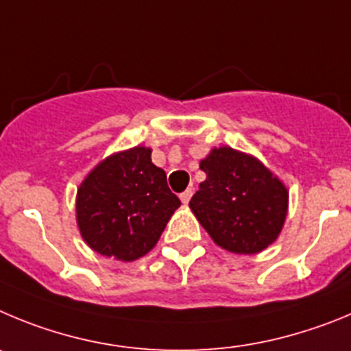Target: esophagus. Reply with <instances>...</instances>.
<instances>
[{
    "label": "esophagus",
    "instance_id": "34e87169",
    "mask_svg": "<svg viewBox=\"0 0 351 351\" xmlns=\"http://www.w3.org/2000/svg\"><path fill=\"white\" fill-rule=\"evenodd\" d=\"M192 194H194V192H192V189H187V191H185V192H182V194H180V199H182V203L187 204L189 201H191Z\"/></svg>",
    "mask_w": 351,
    "mask_h": 351
}]
</instances>
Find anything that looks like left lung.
Listing matches in <instances>:
<instances>
[{"mask_svg":"<svg viewBox=\"0 0 351 351\" xmlns=\"http://www.w3.org/2000/svg\"><path fill=\"white\" fill-rule=\"evenodd\" d=\"M201 169L206 180L189 206L213 241L232 254L269 246L285 222V185L257 159L229 147L213 148Z\"/></svg>","mask_w":351,"mask_h":351,"instance_id":"left-lung-1","label":"left lung"}]
</instances>
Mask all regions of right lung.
Wrapping results in <instances>:
<instances>
[{"label":"right lung","instance_id":"obj_1","mask_svg":"<svg viewBox=\"0 0 351 351\" xmlns=\"http://www.w3.org/2000/svg\"><path fill=\"white\" fill-rule=\"evenodd\" d=\"M145 147L115 154L78 189L77 220L85 243L106 257L136 261L159 241L180 199Z\"/></svg>","mask_w":351,"mask_h":351}]
</instances>
